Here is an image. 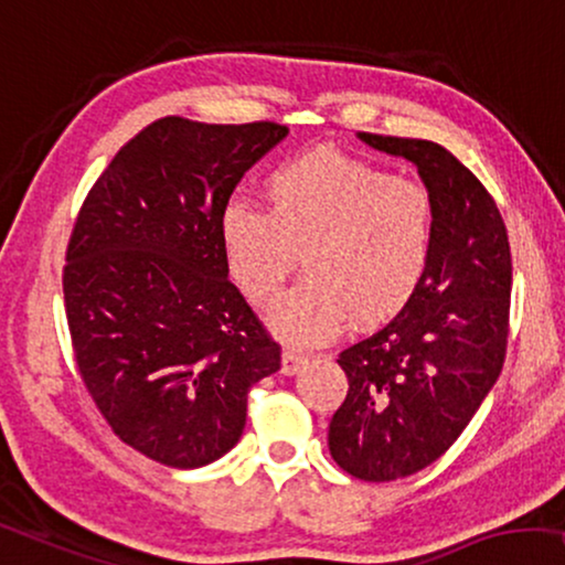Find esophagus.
<instances>
[{
    "instance_id": "34e87169",
    "label": "esophagus",
    "mask_w": 565,
    "mask_h": 565,
    "mask_svg": "<svg viewBox=\"0 0 565 565\" xmlns=\"http://www.w3.org/2000/svg\"><path fill=\"white\" fill-rule=\"evenodd\" d=\"M307 363L309 359L301 351H297V348H284V361H281L284 376H294V373H299Z\"/></svg>"
}]
</instances>
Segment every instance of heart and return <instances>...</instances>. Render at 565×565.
Here are the masks:
<instances>
[{
  "label": "heart",
  "mask_w": 565,
  "mask_h": 565,
  "mask_svg": "<svg viewBox=\"0 0 565 565\" xmlns=\"http://www.w3.org/2000/svg\"><path fill=\"white\" fill-rule=\"evenodd\" d=\"M266 196L268 212L230 204L220 237L230 276L256 307L279 297L301 258L307 279L271 309L284 338L324 343L348 320L376 328L415 299L438 237V204L423 181L312 153L279 166Z\"/></svg>",
  "instance_id": "obj_1"
}]
</instances>
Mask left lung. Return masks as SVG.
<instances>
[{
  "mask_svg": "<svg viewBox=\"0 0 565 565\" xmlns=\"http://www.w3.org/2000/svg\"><path fill=\"white\" fill-rule=\"evenodd\" d=\"M417 166L438 204V237L415 299L340 353L348 394L330 456L361 481H394L438 460L471 423L504 365L512 253L497 202L438 142L361 132Z\"/></svg>",
  "mask_w": 565,
  "mask_h": 565,
  "instance_id": "1",
  "label": "left lung"
}]
</instances>
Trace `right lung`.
<instances>
[{
	"label": "right lung",
	"instance_id": "add662e5",
	"mask_svg": "<svg viewBox=\"0 0 565 565\" xmlns=\"http://www.w3.org/2000/svg\"><path fill=\"white\" fill-rule=\"evenodd\" d=\"M279 122L161 117L117 150L71 230L63 299L76 369L125 445L202 468L241 440L281 345L227 279L220 225Z\"/></svg>",
	"mask_w": 565,
	"mask_h": 565
}]
</instances>
